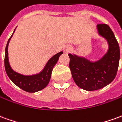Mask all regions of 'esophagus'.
Masks as SVG:
<instances>
[{
	"label": "esophagus",
	"mask_w": 122,
	"mask_h": 122,
	"mask_svg": "<svg viewBox=\"0 0 122 122\" xmlns=\"http://www.w3.org/2000/svg\"><path fill=\"white\" fill-rule=\"evenodd\" d=\"M71 50H72V47H71V46H66V48H65V51H66V52H67V53L70 52Z\"/></svg>",
	"instance_id": "esophagus-1"
}]
</instances>
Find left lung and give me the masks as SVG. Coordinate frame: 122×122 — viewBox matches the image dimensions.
Returning <instances> with one entry per match:
<instances>
[{
	"label": "left lung",
	"mask_w": 122,
	"mask_h": 122,
	"mask_svg": "<svg viewBox=\"0 0 122 122\" xmlns=\"http://www.w3.org/2000/svg\"><path fill=\"white\" fill-rule=\"evenodd\" d=\"M98 33L108 44L107 53L99 61L91 62L87 59L69 53V67L76 85L86 91L101 89L112 82L118 71L120 51L119 44L110 27L107 24L97 26Z\"/></svg>",
	"instance_id": "8db88e82"
}]
</instances>
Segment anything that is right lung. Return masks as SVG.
<instances>
[{"instance_id":"add662e5","label":"right lung","mask_w":122,"mask_h":122,"mask_svg":"<svg viewBox=\"0 0 122 122\" xmlns=\"http://www.w3.org/2000/svg\"><path fill=\"white\" fill-rule=\"evenodd\" d=\"M15 30L13 32L14 33ZM13 34L10 36L7 42L6 50H5V57H4V66L8 76L12 80L14 84L21 88V90L29 93H35L42 90L45 88L50 82L51 76V72L54 66L56 65L58 61L59 56L63 54V51H60L58 53L53 56L48 61L44 69L40 73L35 75L25 76L20 73L15 72L11 68L8 61V47L9 44L10 40L13 36Z\"/></svg>"}]
</instances>
